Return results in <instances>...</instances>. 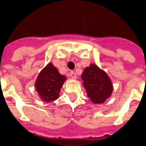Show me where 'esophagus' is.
I'll use <instances>...</instances> for the list:
<instances>
[{
  "mask_svg": "<svg viewBox=\"0 0 146 146\" xmlns=\"http://www.w3.org/2000/svg\"><path fill=\"white\" fill-rule=\"evenodd\" d=\"M70 76H71L72 78H74V79H75V78H77V75H76L75 72H74V71H71V73H70Z\"/></svg>",
  "mask_w": 146,
  "mask_h": 146,
  "instance_id": "obj_1",
  "label": "esophagus"
}]
</instances>
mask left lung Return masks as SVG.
<instances>
[{
    "mask_svg": "<svg viewBox=\"0 0 146 146\" xmlns=\"http://www.w3.org/2000/svg\"><path fill=\"white\" fill-rule=\"evenodd\" d=\"M82 79L92 102L101 104L110 97L112 92L111 80L108 75L99 69L97 65L91 64L85 68L82 74Z\"/></svg>",
    "mask_w": 146,
    "mask_h": 146,
    "instance_id": "8db88e82",
    "label": "left lung"
}]
</instances>
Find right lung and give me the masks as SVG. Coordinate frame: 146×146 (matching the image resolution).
Wrapping results in <instances>:
<instances>
[{"mask_svg": "<svg viewBox=\"0 0 146 146\" xmlns=\"http://www.w3.org/2000/svg\"><path fill=\"white\" fill-rule=\"evenodd\" d=\"M66 80L52 64H48L40 74L35 82V87L42 100L49 102L59 98V93Z\"/></svg>", "mask_w": 146, "mask_h": 146, "instance_id": "right-lung-1", "label": "right lung"}]
</instances>
